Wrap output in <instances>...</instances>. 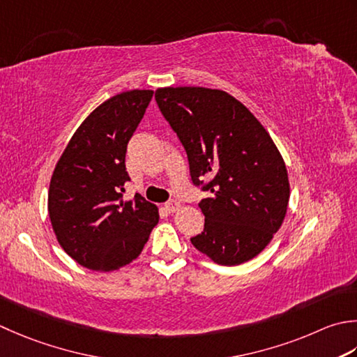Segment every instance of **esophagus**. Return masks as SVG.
Segmentation results:
<instances>
[{
    "label": "esophagus",
    "mask_w": 357,
    "mask_h": 357,
    "mask_svg": "<svg viewBox=\"0 0 357 357\" xmlns=\"http://www.w3.org/2000/svg\"><path fill=\"white\" fill-rule=\"evenodd\" d=\"M164 207H165L167 211H169L170 213H173V212H176L178 208H179V202H178L176 199H170V201L165 202Z\"/></svg>",
    "instance_id": "obj_1"
}]
</instances>
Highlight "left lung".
Wrapping results in <instances>:
<instances>
[{"instance_id": "left-lung-1", "label": "left lung", "mask_w": 357, "mask_h": 357, "mask_svg": "<svg viewBox=\"0 0 357 357\" xmlns=\"http://www.w3.org/2000/svg\"><path fill=\"white\" fill-rule=\"evenodd\" d=\"M158 108L187 153L204 230L190 238L215 263L235 266L268 246L284 220L289 181L269 132L220 89L159 88Z\"/></svg>"}]
</instances>
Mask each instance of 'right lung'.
Here are the masks:
<instances>
[{
	"label": "right lung",
	"instance_id": "obj_1",
	"mask_svg": "<svg viewBox=\"0 0 357 357\" xmlns=\"http://www.w3.org/2000/svg\"><path fill=\"white\" fill-rule=\"evenodd\" d=\"M153 91L117 94L96 108L63 151L51 178L47 211L65 252L93 271L125 266L142 252L158 207L136 193L123 201L125 155Z\"/></svg>",
	"mask_w": 357,
	"mask_h": 357
}]
</instances>
